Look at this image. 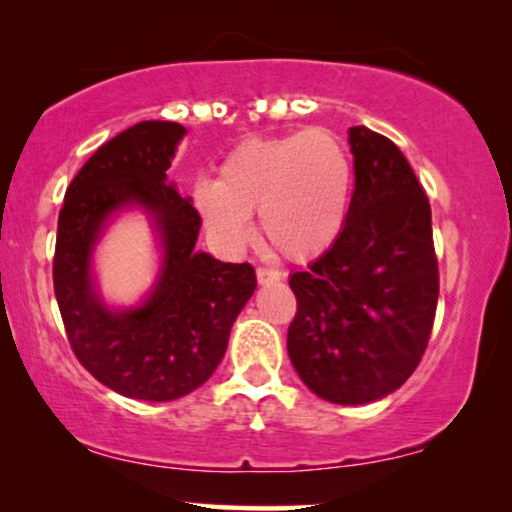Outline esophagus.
<instances>
[{"label":"esophagus","mask_w":512,"mask_h":512,"mask_svg":"<svg viewBox=\"0 0 512 512\" xmlns=\"http://www.w3.org/2000/svg\"><path fill=\"white\" fill-rule=\"evenodd\" d=\"M256 279H258V284H272V282H279V279H282V272L272 270V268H258Z\"/></svg>","instance_id":"esophagus-1"}]
</instances>
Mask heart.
Here are the masks:
<instances>
[{"instance_id": "heart-1", "label": "heart", "mask_w": 512, "mask_h": 512, "mask_svg": "<svg viewBox=\"0 0 512 512\" xmlns=\"http://www.w3.org/2000/svg\"><path fill=\"white\" fill-rule=\"evenodd\" d=\"M352 195L354 163L326 128L244 139L223 158L214 184L193 188L195 209L216 240L242 244L258 212L268 247L289 261H310L340 240Z\"/></svg>"}]
</instances>
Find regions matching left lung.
Listing matches in <instances>:
<instances>
[{
	"mask_svg": "<svg viewBox=\"0 0 512 512\" xmlns=\"http://www.w3.org/2000/svg\"><path fill=\"white\" fill-rule=\"evenodd\" d=\"M354 195L340 240L289 284L298 312L289 359L324 401L373 403L422 361L438 305V261L424 188L391 139L349 128Z\"/></svg>",
	"mask_w": 512,
	"mask_h": 512,
	"instance_id": "1",
	"label": "left lung"
}]
</instances>
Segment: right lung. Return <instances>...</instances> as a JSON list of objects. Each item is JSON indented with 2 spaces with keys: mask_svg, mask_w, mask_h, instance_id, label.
Returning a JSON list of instances; mask_svg holds the SVG:
<instances>
[{
  "mask_svg": "<svg viewBox=\"0 0 512 512\" xmlns=\"http://www.w3.org/2000/svg\"><path fill=\"white\" fill-rule=\"evenodd\" d=\"M184 135L179 123L142 121L102 144L67 188L55 240V298L76 359L116 394L153 403L212 377L256 289L249 263L195 249L198 209L167 181ZM130 206L150 216L164 261L150 296L114 311L94 286L92 251L108 221Z\"/></svg>",
  "mask_w": 512,
  "mask_h": 512,
  "instance_id": "add662e5",
  "label": "right lung"
}]
</instances>
